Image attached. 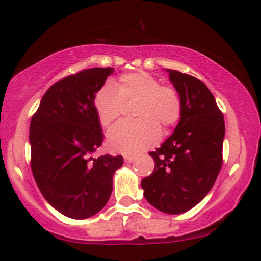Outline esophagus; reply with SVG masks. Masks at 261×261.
Listing matches in <instances>:
<instances>
[{"mask_svg":"<svg viewBox=\"0 0 261 261\" xmlns=\"http://www.w3.org/2000/svg\"><path fill=\"white\" fill-rule=\"evenodd\" d=\"M124 160L126 161V163H133V161L135 160V156H133V155H125Z\"/></svg>","mask_w":261,"mask_h":261,"instance_id":"esophagus-1","label":"esophagus"}]
</instances>
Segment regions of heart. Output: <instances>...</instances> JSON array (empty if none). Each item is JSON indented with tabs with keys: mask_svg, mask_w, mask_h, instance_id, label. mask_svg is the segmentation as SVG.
Listing matches in <instances>:
<instances>
[{
	"mask_svg": "<svg viewBox=\"0 0 261 261\" xmlns=\"http://www.w3.org/2000/svg\"><path fill=\"white\" fill-rule=\"evenodd\" d=\"M137 100L134 121H121L108 131L107 143L113 151L136 154L150 147L163 130L173 127L182 115V100L176 89L160 85L146 72L120 75L114 85L103 84L94 98V107L102 126H110L120 117L123 101Z\"/></svg>",
	"mask_w": 261,
	"mask_h": 261,
	"instance_id": "1",
	"label": "heart"
}]
</instances>
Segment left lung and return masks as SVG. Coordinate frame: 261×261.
I'll list each match as a JSON object with an SVG mask.
<instances>
[{
    "mask_svg": "<svg viewBox=\"0 0 261 261\" xmlns=\"http://www.w3.org/2000/svg\"><path fill=\"white\" fill-rule=\"evenodd\" d=\"M166 71L182 100V115L173 134L149 153L155 169L141 186L151 206L164 213L179 214L196 206L212 189L222 169L225 124L203 82Z\"/></svg>",
    "mask_w": 261,
    "mask_h": 261,
    "instance_id": "left-lung-1",
    "label": "left lung"
}]
</instances>
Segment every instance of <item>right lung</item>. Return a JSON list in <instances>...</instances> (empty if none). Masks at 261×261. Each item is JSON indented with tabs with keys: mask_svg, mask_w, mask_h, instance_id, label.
<instances>
[{
	"mask_svg": "<svg viewBox=\"0 0 261 261\" xmlns=\"http://www.w3.org/2000/svg\"><path fill=\"white\" fill-rule=\"evenodd\" d=\"M114 68H89L48 89L30 124L31 170L55 210L85 219L106 206L123 156L91 155L103 142L94 98Z\"/></svg>",
	"mask_w": 261,
	"mask_h": 261,
	"instance_id": "obj_1",
	"label": "right lung"
}]
</instances>
